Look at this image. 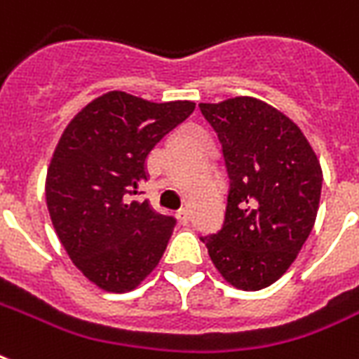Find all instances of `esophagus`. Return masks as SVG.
Segmentation results:
<instances>
[{
	"label": "esophagus",
	"instance_id": "1",
	"mask_svg": "<svg viewBox=\"0 0 359 359\" xmlns=\"http://www.w3.org/2000/svg\"><path fill=\"white\" fill-rule=\"evenodd\" d=\"M177 218H179L180 224H188V220H190V215H188V210L186 209H180L179 212H177Z\"/></svg>",
	"mask_w": 359,
	"mask_h": 359
}]
</instances>
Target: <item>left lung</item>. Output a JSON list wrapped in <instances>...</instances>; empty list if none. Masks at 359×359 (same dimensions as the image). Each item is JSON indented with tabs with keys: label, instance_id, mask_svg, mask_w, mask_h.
<instances>
[{
	"label": "left lung",
	"instance_id": "obj_1",
	"mask_svg": "<svg viewBox=\"0 0 359 359\" xmlns=\"http://www.w3.org/2000/svg\"><path fill=\"white\" fill-rule=\"evenodd\" d=\"M222 143L229 194L222 229L201 241L224 280L245 292L277 283L316 220L322 168L299 126L250 95L199 103Z\"/></svg>",
	"mask_w": 359,
	"mask_h": 359
}]
</instances>
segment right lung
Listing matches in <instances>:
<instances>
[{"label":"right lung","mask_w":359,"mask_h":359,"mask_svg":"<svg viewBox=\"0 0 359 359\" xmlns=\"http://www.w3.org/2000/svg\"><path fill=\"white\" fill-rule=\"evenodd\" d=\"M194 109V101L154 103L113 90L79 111L60 137L46 207L71 262L97 288L135 290L160 264L175 218L147 199H128L149 179L150 150Z\"/></svg>","instance_id":"obj_1"}]
</instances>
